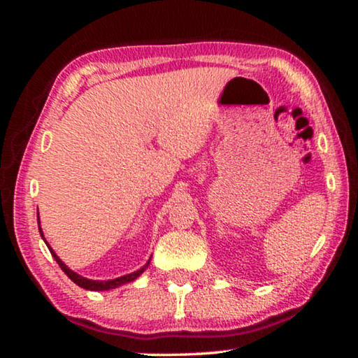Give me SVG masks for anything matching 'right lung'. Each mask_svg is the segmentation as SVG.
Here are the masks:
<instances>
[{"instance_id": "1", "label": "right lung", "mask_w": 358, "mask_h": 358, "mask_svg": "<svg viewBox=\"0 0 358 358\" xmlns=\"http://www.w3.org/2000/svg\"><path fill=\"white\" fill-rule=\"evenodd\" d=\"M38 218V217H37ZM38 229H41V234H42V238H43V233H42V228L38 227ZM43 241H45V238H43ZM45 244L48 246V243L45 241ZM48 249H50V252H52V256L55 257V261L58 262V266L62 267V271L66 273L68 277L71 278L73 282L76 283L78 287H81V288H86V290H92V292H104V290H112V288H117V287H120V285H124V283H129V282H134L136 277H140L141 273L145 272V268L148 267V264H150V261L145 264L143 267L141 268H138V271L136 272H131V273H127V275H122V277H117V278H112V280H91V278H86V277H81V275H78L76 272H73L70 267H66L65 264H63V261L60 257L57 256L55 252H53V249L48 246Z\"/></svg>"}]
</instances>
